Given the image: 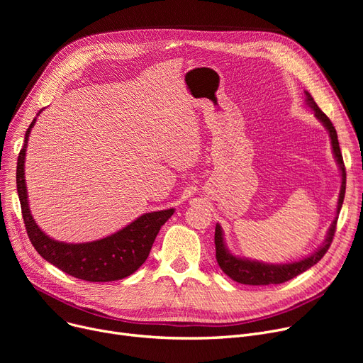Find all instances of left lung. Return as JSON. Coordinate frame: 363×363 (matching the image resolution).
<instances>
[{
    "label": "left lung",
    "mask_w": 363,
    "mask_h": 363,
    "mask_svg": "<svg viewBox=\"0 0 363 363\" xmlns=\"http://www.w3.org/2000/svg\"><path fill=\"white\" fill-rule=\"evenodd\" d=\"M304 95H306L304 103H306V106L313 110L315 118L323 125V128H325L327 132H328L330 140H331L333 155H334V159H335V162L338 164V169L341 172V186H340L337 211H335L337 215H335L333 223L328 228L325 240H323V242L318 247V249L315 252H312L309 256L298 259V260L291 262V263H266V262L252 260V259L233 255L230 252V249L226 247L222 226L219 223H216L215 245H216L218 264L220 266V269L228 277H230L234 281H237V282H240V284L269 285V284H281V282L289 281V279L303 274L304 271H308L309 268H312L313 264H316L323 257V255L327 253V250L330 249V245L333 242L338 213L341 211L342 200H345V193H346V169H345V163H342V156H341V151H340L335 128L333 126L331 121L327 118V114L318 107V104L312 99V95L308 91H304Z\"/></svg>",
    "instance_id": "8db88e82"
}]
</instances>
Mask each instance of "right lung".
I'll use <instances>...</instances> for the list:
<instances>
[{
	"mask_svg": "<svg viewBox=\"0 0 363 363\" xmlns=\"http://www.w3.org/2000/svg\"><path fill=\"white\" fill-rule=\"evenodd\" d=\"M44 111L40 110L36 116ZM36 118L25 133V145L17 159V193L21 199L26 231L35 250L47 262L63 272L89 282L118 281L135 272L147 260L162 225L175 213V208L144 213L122 230L104 238L88 242H65L47 235L35 222L28 200L25 181V160L30 130Z\"/></svg>",
	"mask_w": 363,
	"mask_h": 363,
	"instance_id": "1",
	"label": "right lung"
}]
</instances>
